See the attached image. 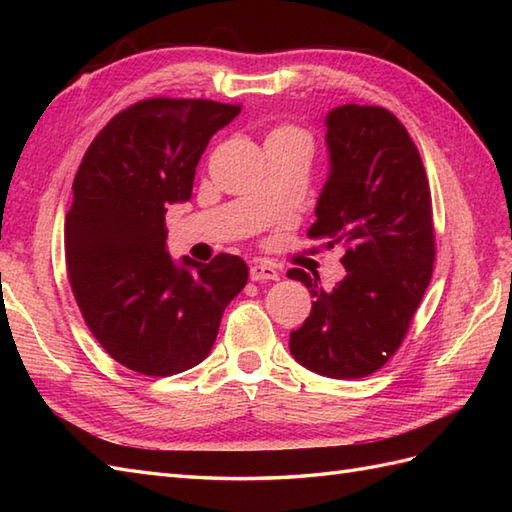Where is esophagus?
I'll list each match as a JSON object with an SVG mask.
<instances>
[{
	"label": "esophagus",
	"mask_w": 512,
	"mask_h": 512,
	"mask_svg": "<svg viewBox=\"0 0 512 512\" xmlns=\"http://www.w3.org/2000/svg\"><path fill=\"white\" fill-rule=\"evenodd\" d=\"M250 279L253 281H277L279 273L275 266H270L266 262H259L250 266Z\"/></svg>",
	"instance_id": "obj_1"
}]
</instances>
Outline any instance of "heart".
I'll return each mask as SVG.
<instances>
[{"label": "heart", "mask_w": 512, "mask_h": 512, "mask_svg": "<svg viewBox=\"0 0 512 512\" xmlns=\"http://www.w3.org/2000/svg\"><path fill=\"white\" fill-rule=\"evenodd\" d=\"M275 138H306L308 140V136L303 134L301 129L290 127V125H281V127L273 129V132H270V136H268V140H275Z\"/></svg>", "instance_id": "heart-1"}]
</instances>
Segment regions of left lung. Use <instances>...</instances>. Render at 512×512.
I'll use <instances>...</instances> for the list:
<instances>
[{"mask_svg":"<svg viewBox=\"0 0 512 512\" xmlns=\"http://www.w3.org/2000/svg\"><path fill=\"white\" fill-rule=\"evenodd\" d=\"M325 145L330 173L308 237L341 244L347 275L325 292L319 277L288 270L314 297L290 354L314 374L363 378L396 354L431 281V191L416 145L385 107H334Z\"/></svg>","mask_w":512,"mask_h":512,"instance_id":"obj_1","label":"left lung"}]
</instances>
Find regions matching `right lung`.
Listing matches in <instances>:
<instances>
[{"label":"right lung","mask_w":512,"mask_h":512,"mask_svg":"<svg viewBox=\"0 0 512 512\" xmlns=\"http://www.w3.org/2000/svg\"><path fill=\"white\" fill-rule=\"evenodd\" d=\"M239 110L204 99L140 101L101 129L76 171L65 215L74 299L103 350L138 374L202 363L248 281L237 255L176 262L165 248L167 206L191 200L206 145Z\"/></svg>","instance_id":"right-lung-1"}]
</instances>
